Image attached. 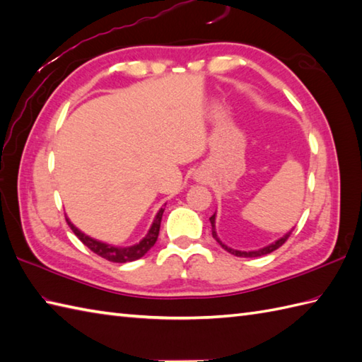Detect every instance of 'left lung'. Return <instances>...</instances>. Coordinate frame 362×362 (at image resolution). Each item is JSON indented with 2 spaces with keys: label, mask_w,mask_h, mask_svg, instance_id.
Segmentation results:
<instances>
[{
  "label": "left lung",
  "mask_w": 362,
  "mask_h": 362,
  "mask_svg": "<svg viewBox=\"0 0 362 362\" xmlns=\"http://www.w3.org/2000/svg\"><path fill=\"white\" fill-rule=\"evenodd\" d=\"M210 222H211V235H213L214 240H216V241L221 244V247L224 249V250H227L228 253H232V255H235V257H243V258H257V257H263V255H267V253H271V252L276 250V249L280 247V245H283V244H284V241H286L288 238H289V235L292 233V230H294V228H291L288 233H284L281 238H279V240L274 241V243H271V244L264 245V247L257 249V250H249V252H245V250H236V249L228 247L227 244H224V243H222V241L219 240V238H218V233H216V213H214L213 216L210 218Z\"/></svg>",
  "instance_id": "1"
}]
</instances>
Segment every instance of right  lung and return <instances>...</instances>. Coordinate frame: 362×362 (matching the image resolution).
<instances>
[{
	"instance_id": "right-lung-1",
	"label": "right lung",
	"mask_w": 362,
	"mask_h": 362,
	"mask_svg": "<svg viewBox=\"0 0 362 362\" xmlns=\"http://www.w3.org/2000/svg\"><path fill=\"white\" fill-rule=\"evenodd\" d=\"M163 211H165V209L161 206V209L157 211L156 218H153L148 233H146L143 240H140V243H135L132 245H115V244L99 241V240H96V238H91L83 232H81V230L76 227L68 218H66V222H68V226L71 227L74 235L78 236L79 240L86 244L91 252H95L96 255L103 257L109 261H113V263H127V261H135L138 258L144 257L146 253H148L153 247V244H156L157 238H158L160 222H161V216H163Z\"/></svg>"
}]
</instances>
